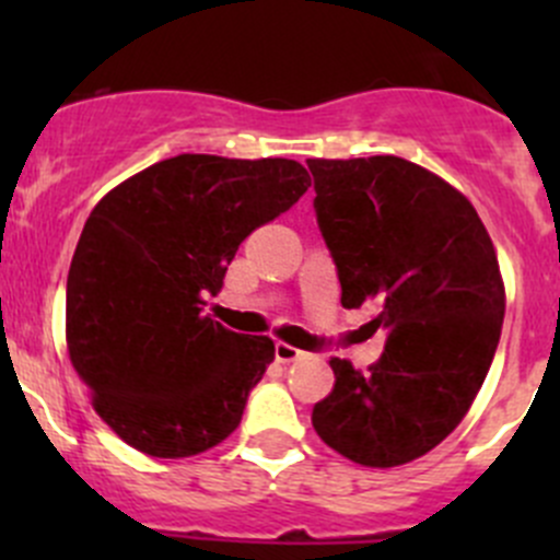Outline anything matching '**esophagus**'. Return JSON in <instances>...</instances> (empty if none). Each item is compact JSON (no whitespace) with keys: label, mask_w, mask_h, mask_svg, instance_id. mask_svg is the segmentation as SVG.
<instances>
[{"label":"esophagus","mask_w":560,"mask_h":560,"mask_svg":"<svg viewBox=\"0 0 560 560\" xmlns=\"http://www.w3.org/2000/svg\"><path fill=\"white\" fill-rule=\"evenodd\" d=\"M276 360H279V363H292V360H298V358H303V352L298 347H292V343H287V341H276Z\"/></svg>","instance_id":"esophagus-1"}]
</instances>
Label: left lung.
Instances as JSON below:
<instances>
[{
    "instance_id": "1",
    "label": "left lung",
    "mask_w": 560,
    "mask_h": 560,
    "mask_svg": "<svg viewBox=\"0 0 560 560\" xmlns=\"http://www.w3.org/2000/svg\"><path fill=\"white\" fill-rule=\"evenodd\" d=\"M341 306L374 303L385 352L369 371L330 358L314 404L327 447L371 468L417 460L471 409L504 325L499 257L468 197L400 156L308 160Z\"/></svg>"
}]
</instances>
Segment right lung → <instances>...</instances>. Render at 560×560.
Returning <instances> with one entry per match:
<instances>
[{"label":"right lung","instance_id":"obj_1","mask_svg":"<svg viewBox=\"0 0 560 560\" xmlns=\"http://www.w3.org/2000/svg\"><path fill=\"white\" fill-rule=\"evenodd\" d=\"M308 186L295 160L178 154L89 213L67 276V352L129 447L191 457L241 425L273 341L228 330L202 306L238 246Z\"/></svg>","mask_w":560,"mask_h":560}]
</instances>
